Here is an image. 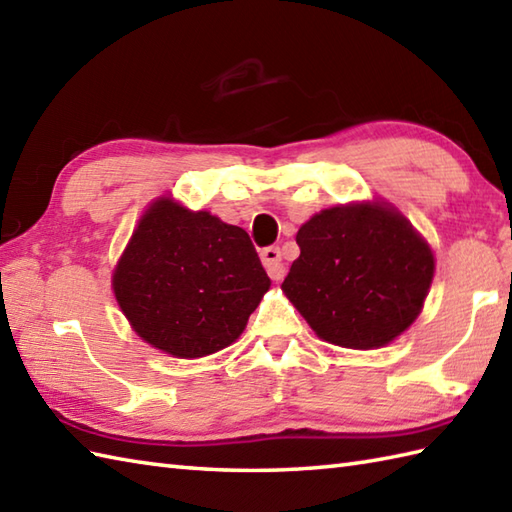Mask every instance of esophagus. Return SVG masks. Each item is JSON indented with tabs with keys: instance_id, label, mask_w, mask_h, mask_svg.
Instances as JSON below:
<instances>
[{
	"instance_id": "esophagus-1",
	"label": "esophagus",
	"mask_w": 512,
	"mask_h": 512,
	"mask_svg": "<svg viewBox=\"0 0 512 512\" xmlns=\"http://www.w3.org/2000/svg\"><path fill=\"white\" fill-rule=\"evenodd\" d=\"M262 264L273 281H281L286 277V266L281 264V250L277 246H268L262 250Z\"/></svg>"
}]
</instances>
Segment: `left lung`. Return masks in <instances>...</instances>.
<instances>
[{
	"label": "left lung",
	"mask_w": 512,
	"mask_h": 512,
	"mask_svg": "<svg viewBox=\"0 0 512 512\" xmlns=\"http://www.w3.org/2000/svg\"><path fill=\"white\" fill-rule=\"evenodd\" d=\"M297 244L281 290L319 339L374 350L416 321L436 259L391 204L332 206L299 228Z\"/></svg>",
	"instance_id": "obj_1"
}]
</instances>
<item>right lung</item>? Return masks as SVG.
Here are the masks:
<instances>
[{
  "instance_id": "1",
  "label": "right lung",
  "mask_w": 512,
  "mask_h": 512,
  "mask_svg": "<svg viewBox=\"0 0 512 512\" xmlns=\"http://www.w3.org/2000/svg\"><path fill=\"white\" fill-rule=\"evenodd\" d=\"M112 288L140 339L200 358L239 339L270 279L244 228L160 198L140 217Z\"/></svg>"
}]
</instances>
